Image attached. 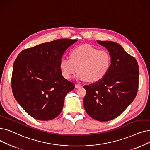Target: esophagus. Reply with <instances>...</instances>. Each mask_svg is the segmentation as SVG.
I'll list each match as a JSON object with an SVG mask.
<instances>
[{
  "label": "esophagus",
  "mask_w": 150,
  "mask_h": 150,
  "mask_svg": "<svg viewBox=\"0 0 150 150\" xmlns=\"http://www.w3.org/2000/svg\"><path fill=\"white\" fill-rule=\"evenodd\" d=\"M82 86L81 85H80V84H75V88H80V87H81Z\"/></svg>",
  "instance_id": "34e87169"
}]
</instances>
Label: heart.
Here are the masks:
<instances>
[{"instance_id":"heart-1","label":"heart","mask_w":150,"mask_h":150,"mask_svg":"<svg viewBox=\"0 0 150 150\" xmlns=\"http://www.w3.org/2000/svg\"><path fill=\"white\" fill-rule=\"evenodd\" d=\"M111 64L112 57L108 51L83 45L70 51V59L61 58L59 68L66 79H70L79 70L75 76L77 80L97 82L106 76Z\"/></svg>"}]
</instances>
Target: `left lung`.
Listing matches in <instances>:
<instances>
[{
    "label": "left lung",
    "mask_w": 150,
    "mask_h": 150,
    "mask_svg": "<svg viewBox=\"0 0 150 150\" xmlns=\"http://www.w3.org/2000/svg\"><path fill=\"white\" fill-rule=\"evenodd\" d=\"M97 42L106 48L112 57L111 67L101 80L84 86V107L91 118L108 121L120 115L134 100L139 87V68L135 58L118 43Z\"/></svg>",
    "instance_id": "8db88e82"
}]
</instances>
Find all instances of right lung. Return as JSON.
<instances>
[{"instance_id":"obj_1","label":"right lung","mask_w":150,"mask_h":150,"mask_svg":"<svg viewBox=\"0 0 150 150\" xmlns=\"http://www.w3.org/2000/svg\"><path fill=\"white\" fill-rule=\"evenodd\" d=\"M77 40L57 39L24 50L18 55L13 66V94L34 118H55L62 111L66 95L75 88L62 76L59 62L65 51Z\"/></svg>"}]
</instances>
